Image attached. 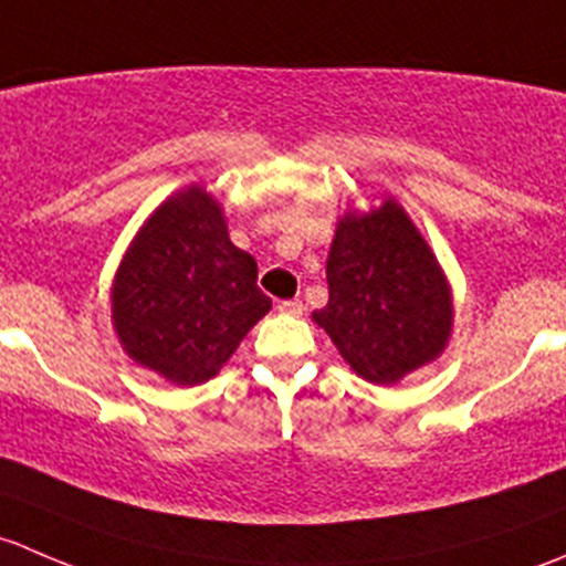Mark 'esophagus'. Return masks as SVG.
<instances>
[{"mask_svg":"<svg viewBox=\"0 0 566 566\" xmlns=\"http://www.w3.org/2000/svg\"><path fill=\"white\" fill-rule=\"evenodd\" d=\"M276 310L282 312V315H293V317L304 315V304H301V301H279Z\"/></svg>","mask_w":566,"mask_h":566,"instance_id":"1","label":"esophagus"}]
</instances>
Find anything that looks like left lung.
<instances>
[{
    "instance_id": "obj_1",
    "label": "left lung",
    "mask_w": 566,
    "mask_h": 566,
    "mask_svg": "<svg viewBox=\"0 0 566 566\" xmlns=\"http://www.w3.org/2000/svg\"><path fill=\"white\" fill-rule=\"evenodd\" d=\"M325 276L328 304L312 317L369 384H397L447 345V279L391 199L369 216L347 213L339 221Z\"/></svg>"
}]
</instances>
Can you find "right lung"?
<instances>
[{"label":"right lung","instance_id":"add662e5","mask_svg":"<svg viewBox=\"0 0 566 566\" xmlns=\"http://www.w3.org/2000/svg\"><path fill=\"white\" fill-rule=\"evenodd\" d=\"M268 310L254 256L232 247L219 205L199 186L147 219L112 290L125 353L177 386L213 378Z\"/></svg>","mask_w":566,"mask_h":566}]
</instances>
